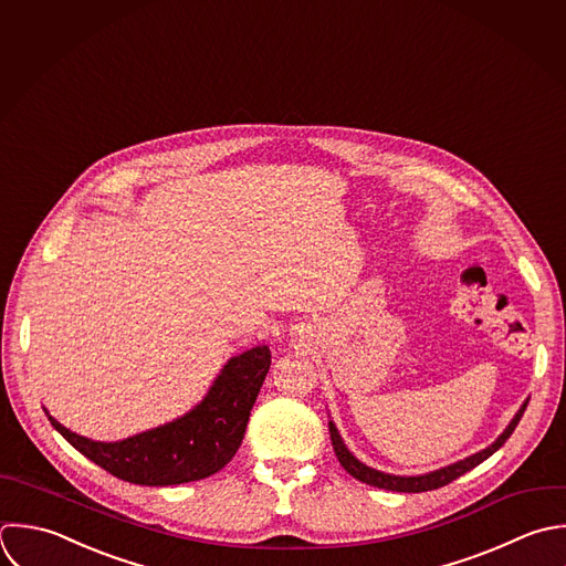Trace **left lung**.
Here are the masks:
<instances>
[{"label": "left lung", "instance_id": "8db88e82", "mask_svg": "<svg viewBox=\"0 0 566 566\" xmlns=\"http://www.w3.org/2000/svg\"><path fill=\"white\" fill-rule=\"evenodd\" d=\"M527 403H530V399L523 401L521 410L514 415V419L510 421V426L503 430V434H501L492 446H488L485 450H481V452H476V454H472V457H468V459H463V461H457V463H452V465H446V468H439V470H434V472L419 474V476H397V474H388V472H381V470H375V468L361 463V461L346 448V443H344V439H342V434H339V430H337V426H335L333 421H328V430H331L333 450H335V454H337L342 468H344L350 476H355L357 481H361V483H366V485L379 488V490L419 494V492L439 490V488H443V485L457 481V479L463 476L465 472H470V470H474L476 465H481L483 461H488L494 452H499V450L505 446V441L512 437V432L516 430V426H518L523 412L527 410Z\"/></svg>", "mask_w": 566, "mask_h": 566}]
</instances>
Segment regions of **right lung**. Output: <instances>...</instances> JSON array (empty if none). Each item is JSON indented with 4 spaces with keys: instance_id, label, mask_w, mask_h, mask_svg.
<instances>
[{
    "instance_id": "add662e5",
    "label": "right lung",
    "mask_w": 566,
    "mask_h": 566,
    "mask_svg": "<svg viewBox=\"0 0 566 566\" xmlns=\"http://www.w3.org/2000/svg\"><path fill=\"white\" fill-rule=\"evenodd\" d=\"M269 366V346L231 357L189 412L123 441H92L43 412L74 450L120 481L147 488L191 483L220 472L235 457Z\"/></svg>"
}]
</instances>
